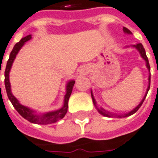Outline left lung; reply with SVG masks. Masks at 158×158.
<instances>
[{
  "mask_svg": "<svg viewBox=\"0 0 158 158\" xmlns=\"http://www.w3.org/2000/svg\"><path fill=\"white\" fill-rule=\"evenodd\" d=\"M123 31L127 34H132V32L129 31L127 28H126V27H123ZM133 47H134L135 48L138 49V51L139 52L140 54L141 57L145 60V62H146V68H148L149 72L151 70V68H150V64H149V60H148V58H147V56H146V53H145V50H144V47H143V45L141 44H137L136 45H133ZM148 80H149V84H148V87H147V90H146V93L144 95V97L142 99V101L139 102V104L137 106L135 109H133L132 111H130L127 114H113V113H110L109 111H107L105 110L104 109H102V108H98V106H97V102H96V100H95L94 97H93V94H92V91H91V98H92V101H93V103H94V105L96 106V108H97V110L99 113L101 114L102 115H104L106 117H116V118H122V117H127V116H130V115H132L134 113H136L138 110L139 109L142 105V103L144 101V99L146 98V95L148 93L149 90H150V85H151V73H150V74H149V78H148Z\"/></svg>",
  "mask_w": 158,
  "mask_h": 158,
  "instance_id": "obj_1",
  "label": "left lung"
}]
</instances>
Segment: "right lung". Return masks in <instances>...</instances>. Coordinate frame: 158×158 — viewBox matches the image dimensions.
<instances>
[{"instance_id":"1","label":"right lung","mask_w":158,"mask_h":158,"mask_svg":"<svg viewBox=\"0 0 158 158\" xmlns=\"http://www.w3.org/2000/svg\"><path fill=\"white\" fill-rule=\"evenodd\" d=\"M31 38V35H28L26 37H23L21 40L14 45V48H13L12 52L10 54L9 59L7 60L6 70H5V87H6V94H7V97H8V99L10 100V102H12V104L14 105L15 110H17L22 117L26 119L27 121H29L31 123H35V124H40V125L51 124V123H55L56 121H60V119H62L65 116V114L68 112V100H69V98L71 96L73 87L74 85L75 81L74 80H70V81L68 82V84H67V89H66L67 93H66L65 97H64L63 106L60 109H59V110H56V111H51V112L39 114L36 113L33 110L29 109L28 107H25V106L20 104L19 102V100L14 97L13 93H12V91H11V85H10L9 82V73L10 70H11V68H12L13 62H14L17 54L20 50L22 46L25 44V42L29 41Z\"/></svg>"}]
</instances>
